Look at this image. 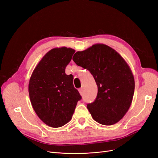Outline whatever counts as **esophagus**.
Instances as JSON below:
<instances>
[{"instance_id": "obj_1", "label": "esophagus", "mask_w": 158, "mask_h": 158, "mask_svg": "<svg viewBox=\"0 0 158 158\" xmlns=\"http://www.w3.org/2000/svg\"><path fill=\"white\" fill-rule=\"evenodd\" d=\"M78 91H79V92H80V94L81 95H82V94H83V89H82V88H79Z\"/></svg>"}]
</instances>
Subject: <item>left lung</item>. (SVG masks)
<instances>
[{
    "label": "left lung",
    "instance_id": "1",
    "mask_svg": "<svg viewBox=\"0 0 158 158\" xmlns=\"http://www.w3.org/2000/svg\"><path fill=\"white\" fill-rule=\"evenodd\" d=\"M73 60L90 72L98 85L96 98L87 104L92 118L103 125L118 122L130 107L135 92V79L125 60L103 44L76 52Z\"/></svg>",
    "mask_w": 158,
    "mask_h": 158
}]
</instances>
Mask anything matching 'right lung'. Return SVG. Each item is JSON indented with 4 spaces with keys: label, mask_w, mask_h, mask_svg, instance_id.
Wrapping results in <instances>:
<instances>
[{
    "label": "right lung",
    "mask_w": 158,
    "mask_h": 158,
    "mask_svg": "<svg viewBox=\"0 0 158 158\" xmlns=\"http://www.w3.org/2000/svg\"><path fill=\"white\" fill-rule=\"evenodd\" d=\"M74 52L66 47L51 49L37 65L30 80L32 107L41 120L51 127L69 123L82 99L73 85V76L65 73Z\"/></svg>",
    "instance_id": "obj_1"
}]
</instances>
